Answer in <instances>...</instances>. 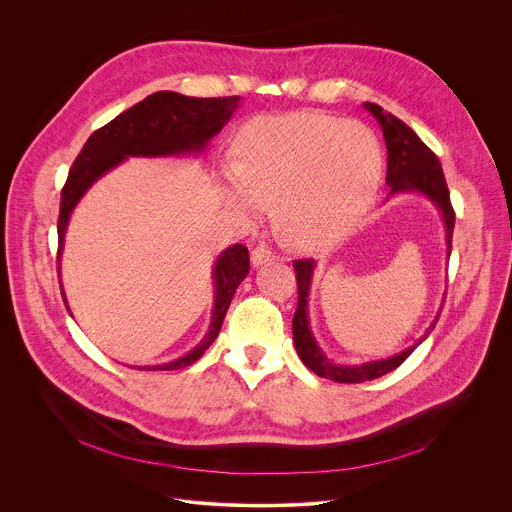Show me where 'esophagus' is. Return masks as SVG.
I'll return each mask as SVG.
<instances>
[{
	"instance_id": "esophagus-1",
	"label": "esophagus",
	"mask_w": 512,
	"mask_h": 512,
	"mask_svg": "<svg viewBox=\"0 0 512 512\" xmlns=\"http://www.w3.org/2000/svg\"><path fill=\"white\" fill-rule=\"evenodd\" d=\"M273 261V253L265 247V245H257L253 251H251V265L253 267H261L265 263Z\"/></svg>"
}]
</instances>
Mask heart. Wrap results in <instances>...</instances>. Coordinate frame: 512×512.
<instances>
[{
    "label": "heart",
    "mask_w": 512,
    "mask_h": 512,
    "mask_svg": "<svg viewBox=\"0 0 512 512\" xmlns=\"http://www.w3.org/2000/svg\"><path fill=\"white\" fill-rule=\"evenodd\" d=\"M239 162L223 168L227 202L255 214L273 206L277 233L294 247L320 249L371 208L383 150L362 123L320 113L257 117L237 139Z\"/></svg>",
    "instance_id": "heart-1"
}]
</instances>
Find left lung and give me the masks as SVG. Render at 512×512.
Returning <instances> with one entry per match:
<instances>
[{
    "label": "left lung",
    "instance_id": "8db88e82",
    "mask_svg": "<svg viewBox=\"0 0 512 512\" xmlns=\"http://www.w3.org/2000/svg\"><path fill=\"white\" fill-rule=\"evenodd\" d=\"M362 107L377 119L385 137L387 184H389L387 198L397 194H421L423 198H427L435 206L437 214L442 216L444 231H446V253L450 259L456 214L450 202V192H448V184H446L440 160L435 158V154L415 135V131L409 129L401 119H397L391 113H385L383 107L375 103H364ZM294 267L298 275V310L294 314V322H291V330H294V344H296L298 356L310 371L334 383H364L395 371L399 364L429 336V332L435 328L437 318H440V312H442V310L437 312L429 328L423 332V336L415 344L401 350L399 354H393L381 360L360 362V364H338L320 348L310 326L308 302H310L312 279L318 263L314 259H302V261H296Z\"/></svg>",
    "mask_w": 512,
    "mask_h": 512
}]
</instances>
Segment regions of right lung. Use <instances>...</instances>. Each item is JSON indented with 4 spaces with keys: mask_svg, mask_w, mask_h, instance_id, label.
<instances>
[{
    "mask_svg": "<svg viewBox=\"0 0 512 512\" xmlns=\"http://www.w3.org/2000/svg\"><path fill=\"white\" fill-rule=\"evenodd\" d=\"M241 97L223 99H196L174 91H160L145 97L131 109L117 115L105 127L97 129L85 143L83 152L72 164L66 184L60 194V216H58V275L60 257L64 249V235L72 210L93 188V184L107 172L121 166L127 158H184L202 156L210 139L221 133L239 109ZM249 273V251L243 245H233L221 251L212 267V289L214 304L210 314V326L204 338L184 356L152 364V367H137L139 371H176L196 362L204 350L216 340L221 332L225 314L233 302V296L241 281ZM64 304L66 294L60 283ZM70 312V308H68ZM133 369V367H131Z\"/></svg>",
    "mask_w": 512,
    "mask_h": 512,
    "instance_id": "add662e5",
    "label": "right lung"
}]
</instances>
